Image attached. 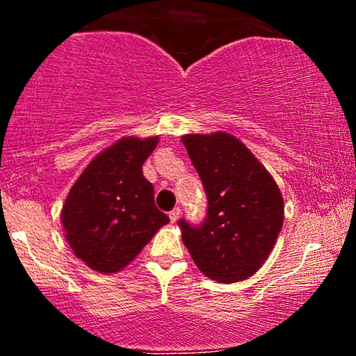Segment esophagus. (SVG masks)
I'll use <instances>...</instances> for the list:
<instances>
[{
	"label": "esophagus",
	"mask_w": 356,
	"mask_h": 356,
	"mask_svg": "<svg viewBox=\"0 0 356 356\" xmlns=\"http://www.w3.org/2000/svg\"><path fill=\"white\" fill-rule=\"evenodd\" d=\"M179 216H181V207H174V209L169 212V218L172 222H175V220L179 219Z\"/></svg>",
	"instance_id": "esophagus-1"
}]
</instances>
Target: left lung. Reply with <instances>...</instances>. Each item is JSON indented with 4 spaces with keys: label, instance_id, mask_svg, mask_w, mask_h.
Masks as SVG:
<instances>
[{
    "label": "left lung",
    "instance_id": "obj_1",
    "mask_svg": "<svg viewBox=\"0 0 356 356\" xmlns=\"http://www.w3.org/2000/svg\"><path fill=\"white\" fill-rule=\"evenodd\" d=\"M207 195L201 224L177 220L192 259L218 283L248 280L264 264L283 226L275 179L251 150L224 132L182 137Z\"/></svg>",
    "mask_w": 356,
    "mask_h": 356
}]
</instances>
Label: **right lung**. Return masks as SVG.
Masks as SVG:
<instances>
[{
  "mask_svg": "<svg viewBox=\"0 0 356 356\" xmlns=\"http://www.w3.org/2000/svg\"><path fill=\"white\" fill-rule=\"evenodd\" d=\"M157 142L159 137L122 138L97 155L68 192L61 211L65 238L88 268L120 271L169 222L142 174Z\"/></svg>",
  "mask_w": 356,
  "mask_h": 356,
  "instance_id": "1",
  "label": "right lung"
}]
</instances>
